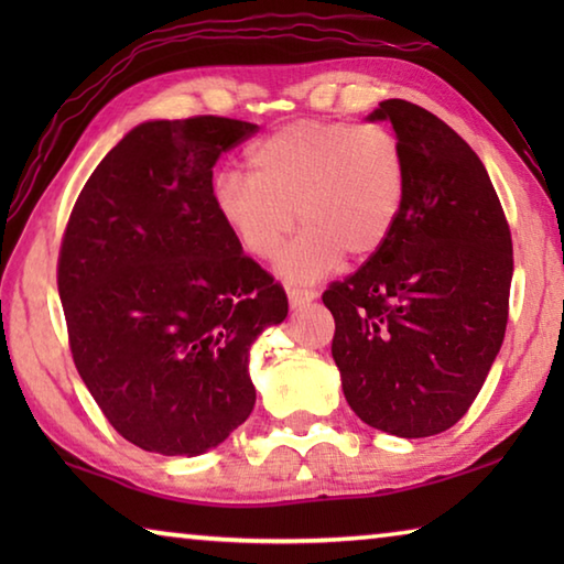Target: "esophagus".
<instances>
[{"mask_svg":"<svg viewBox=\"0 0 564 564\" xmlns=\"http://www.w3.org/2000/svg\"><path fill=\"white\" fill-rule=\"evenodd\" d=\"M318 293L313 289H303V285H291L289 289V301H291V308H303V305H308L311 301H316Z\"/></svg>","mask_w":564,"mask_h":564,"instance_id":"obj_1","label":"esophagus"}]
</instances>
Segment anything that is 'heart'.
<instances>
[{
    "label": "heart",
    "instance_id": "1",
    "mask_svg": "<svg viewBox=\"0 0 564 564\" xmlns=\"http://www.w3.org/2000/svg\"><path fill=\"white\" fill-rule=\"evenodd\" d=\"M248 174L216 176V214L259 261L279 256L299 216L303 234L279 263L291 283L321 279L343 256L373 259L395 234L410 191L405 149L380 123H285L248 151Z\"/></svg>",
    "mask_w": 564,
    "mask_h": 564
}]
</instances>
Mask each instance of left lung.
<instances>
[{"label": "left lung", "instance_id": "1", "mask_svg": "<svg viewBox=\"0 0 564 564\" xmlns=\"http://www.w3.org/2000/svg\"><path fill=\"white\" fill-rule=\"evenodd\" d=\"M383 119L408 156L405 212L323 303L352 413L390 435L427 437L467 413L502 346L512 238L482 161L445 121L403 99L368 117Z\"/></svg>", "mask_w": 564, "mask_h": 564}]
</instances>
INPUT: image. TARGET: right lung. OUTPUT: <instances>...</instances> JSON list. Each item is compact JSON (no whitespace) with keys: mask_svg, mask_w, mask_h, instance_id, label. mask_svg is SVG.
I'll list each match as a JSON object with an SVG mask.
<instances>
[{"mask_svg":"<svg viewBox=\"0 0 564 564\" xmlns=\"http://www.w3.org/2000/svg\"><path fill=\"white\" fill-rule=\"evenodd\" d=\"M226 117L147 121L84 184L59 251L74 366L141 451L202 455L251 415L248 350L289 299L214 206V164L256 133Z\"/></svg>","mask_w":564,"mask_h":564,"instance_id":"add662e5","label":"right lung"}]
</instances>
